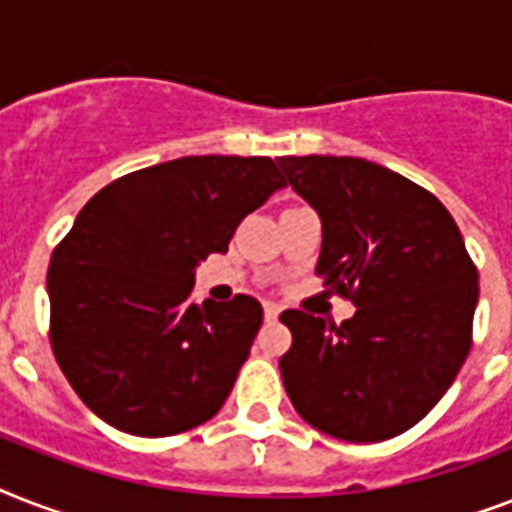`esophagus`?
Instances as JSON below:
<instances>
[{
    "label": "esophagus",
    "mask_w": 512,
    "mask_h": 512,
    "mask_svg": "<svg viewBox=\"0 0 512 512\" xmlns=\"http://www.w3.org/2000/svg\"><path fill=\"white\" fill-rule=\"evenodd\" d=\"M263 311H265V319H268V321L279 319V305H276V303H265Z\"/></svg>",
    "instance_id": "1"
}]
</instances>
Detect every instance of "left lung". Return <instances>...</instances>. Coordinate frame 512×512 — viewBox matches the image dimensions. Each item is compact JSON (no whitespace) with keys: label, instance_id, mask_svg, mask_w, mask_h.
Here are the masks:
<instances>
[{"label":"left lung","instance_id":"8db88e82","mask_svg":"<svg viewBox=\"0 0 512 512\" xmlns=\"http://www.w3.org/2000/svg\"><path fill=\"white\" fill-rule=\"evenodd\" d=\"M321 217L316 273L356 305L340 327L284 311V388L308 425L353 444L404 433L441 401L473 345L478 271L449 209L356 156H281Z\"/></svg>","mask_w":512,"mask_h":512}]
</instances>
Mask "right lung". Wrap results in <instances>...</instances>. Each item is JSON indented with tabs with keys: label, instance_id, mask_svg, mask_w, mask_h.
Masks as SVG:
<instances>
[{
	"label": "right lung",
	"instance_id": "1",
	"mask_svg": "<svg viewBox=\"0 0 512 512\" xmlns=\"http://www.w3.org/2000/svg\"><path fill=\"white\" fill-rule=\"evenodd\" d=\"M268 156H183L98 191L52 252L50 342L76 396L132 436L212 420L247 361L263 305L191 300L196 265L284 188Z\"/></svg>",
	"mask_w": 512,
	"mask_h": 512
}]
</instances>
